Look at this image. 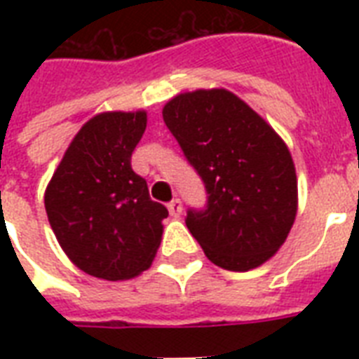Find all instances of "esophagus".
Masks as SVG:
<instances>
[{
    "instance_id": "obj_1",
    "label": "esophagus",
    "mask_w": 359,
    "mask_h": 359,
    "mask_svg": "<svg viewBox=\"0 0 359 359\" xmlns=\"http://www.w3.org/2000/svg\"><path fill=\"white\" fill-rule=\"evenodd\" d=\"M169 208V214L173 216V218H179L180 214H182V201L180 199H173V201L168 205Z\"/></svg>"
}]
</instances>
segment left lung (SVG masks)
I'll return each mask as SVG.
<instances>
[{"mask_svg":"<svg viewBox=\"0 0 359 359\" xmlns=\"http://www.w3.org/2000/svg\"><path fill=\"white\" fill-rule=\"evenodd\" d=\"M162 115L207 186V210L186 218L205 255L233 272L270 261L298 212L294 162L281 135L224 87L180 93Z\"/></svg>","mask_w":359,"mask_h":359,"instance_id":"obj_1","label":"left lung"}]
</instances>
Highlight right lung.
Wrapping results in <instances>:
<instances>
[{"label":"right lung","instance_id":"add662e5","mask_svg":"<svg viewBox=\"0 0 359 359\" xmlns=\"http://www.w3.org/2000/svg\"><path fill=\"white\" fill-rule=\"evenodd\" d=\"M145 128V109L97 114L70 141L44 191L61 250L93 278L140 276L162 242L168 208L152 201L130 165Z\"/></svg>","mask_w":359,"mask_h":359}]
</instances>
